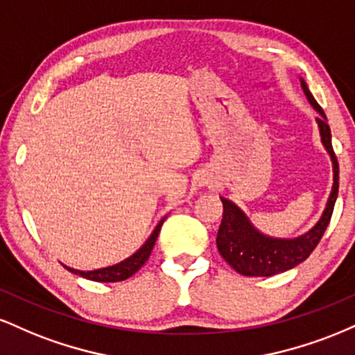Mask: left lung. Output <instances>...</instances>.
I'll return each instance as SVG.
<instances>
[{"mask_svg":"<svg viewBox=\"0 0 355 355\" xmlns=\"http://www.w3.org/2000/svg\"><path fill=\"white\" fill-rule=\"evenodd\" d=\"M300 85L307 96L309 103L319 113L315 118L319 125L322 145L325 146L327 153L331 155L334 168V185L329 195L327 205L319 222L312 227L307 234L295 239H275L268 237L257 230L248 217L234 202L220 197L223 203V217L217 234V247L220 255L223 257L229 266L239 274L247 277H270L280 272L291 270L300 262H304L312 254L313 248L320 242L322 235L331 222L334 205H336L337 193H339V164H337L336 153L332 148L331 128H329L327 116L324 110L312 96L307 83L300 78Z\"/></svg>","mask_w":355,"mask_h":355,"instance_id":"8db88e82","label":"left lung"}]
</instances>
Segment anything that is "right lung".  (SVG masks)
Returning <instances> with one entry per match:
<instances>
[{"instance_id":"1","label":"right lung","mask_w":355,"mask_h":355,"mask_svg":"<svg viewBox=\"0 0 355 355\" xmlns=\"http://www.w3.org/2000/svg\"><path fill=\"white\" fill-rule=\"evenodd\" d=\"M165 218H162L158 222V225L155 227V230L152 232L148 240L141 245L133 255H130L128 259L121 260L120 263H115V266L110 267H103V268H96V270H76V268L67 267L63 266L67 270H70L71 274H76L80 277H85V279L93 280V282H120V280H126L128 277H132L133 274H137L140 270L141 266L148 260L150 254H152L155 242H157L158 234H160L162 225H164Z\"/></svg>"}]
</instances>
